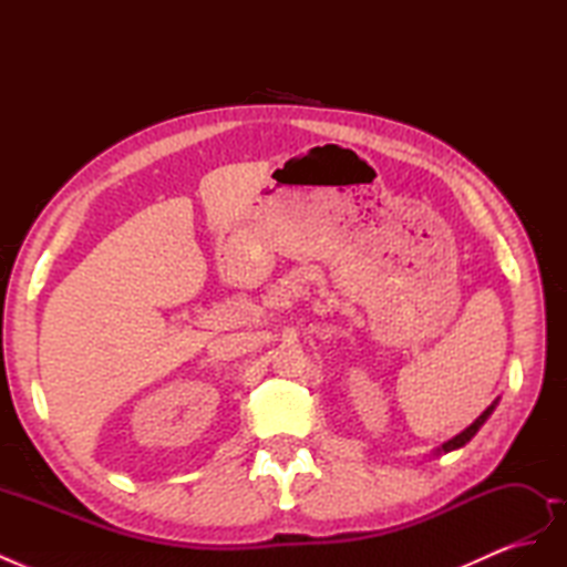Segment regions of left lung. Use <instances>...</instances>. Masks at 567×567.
<instances>
[{
  "mask_svg": "<svg viewBox=\"0 0 567 567\" xmlns=\"http://www.w3.org/2000/svg\"><path fill=\"white\" fill-rule=\"evenodd\" d=\"M496 402H499V400H494L485 411H483V414H480L468 427H466V431H461L456 437H452V440H447V442H444L442 444V447H437V452L435 454H447V452H454V450H461L463 447V444H466V442H471L473 437H475V433L480 431V427H483L485 425V421L492 416V411H494V406H496Z\"/></svg>",
  "mask_w": 567,
  "mask_h": 567,
  "instance_id": "8db88e82",
  "label": "left lung"
}]
</instances>
